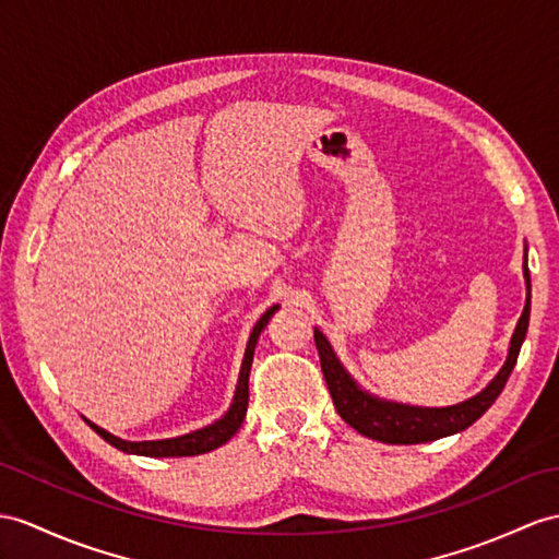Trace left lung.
Returning a JSON list of instances; mask_svg holds the SVG:
<instances>
[{
	"label": "left lung",
	"mask_w": 559,
	"mask_h": 559,
	"mask_svg": "<svg viewBox=\"0 0 559 559\" xmlns=\"http://www.w3.org/2000/svg\"><path fill=\"white\" fill-rule=\"evenodd\" d=\"M524 280H526V304L522 310V318L516 320V326L510 338L508 358L502 362L498 374L488 382L476 396L445 405V407H421V405H407L396 401H384L379 396H372L370 391H365L350 372L336 358L332 344L326 342V336L316 326V346L320 353V365L326 389L332 393V401L336 413L342 415L346 425H350L358 433L367 439L382 441V443H427L437 441L451 433L465 431L479 419L488 407L496 403L500 391L506 389L508 377L520 356V348L526 338L528 330V312H531V277L524 253Z\"/></svg>",
	"instance_id": "1"
}]
</instances>
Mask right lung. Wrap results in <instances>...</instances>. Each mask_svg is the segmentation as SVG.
<instances>
[{"mask_svg": "<svg viewBox=\"0 0 559 559\" xmlns=\"http://www.w3.org/2000/svg\"><path fill=\"white\" fill-rule=\"evenodd\" d=\"M280 306H270L261 320L253 324V330L249 334L247 342V350H243V360H241V370H239V379H237V389H235V399L229 403L227 413L211 421V425L201 427L197 431L182 433V437H173V439H158V441H126L120 437H114L111 431L102 429L99 425H94L85 417L87 425L99 433V437L111 443L114 448L122 453L130 455H146V457H187V455H201V453H211L215 448H221L223 443H227L229 439L235 437L239 431L243 417H247V407H249V372H251V362H253V350L258 344V336L265 330L267 320L275 316V310Z\"/></svg>", "mask_w": 559, "mask_h": 559, "instance_id": "right-lung-1", "label": "right lung"}]
</instances>
